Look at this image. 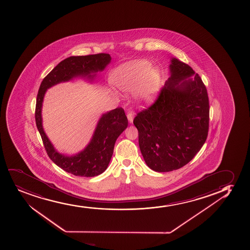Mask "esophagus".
I'll return each mask as SVG.
<instances>
[{
	"instance_id": "1",
	"label": "esophagus",
	"mask_w": 250,
	"mask_h": 250,
	"mask_svg": "<svg viewBox=\"0 0 250 250\" xmlns=\"http://www.w3.org/2000/svg\"><path fill=\"white\" fill-rule=\"evenodd\" d=\"M134 116H135V113L133 112V111H129L128 114H127V118H128V121H129V123H133V120H134Z\"/></svg>"
}]
</instances>
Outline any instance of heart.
<instances>
[{"mask_svg": "<svg viewBox=\"0 0 250 250\" xmlns=\"http://www.w3.org/2000/svg\"><path fill=\"white\" fill-rule=\"evenodd\" d=\"M110 80L121 91L134 92L136 102L144 106L153 104L160 92L159 70L145 60L131 61L120 65L113 71Z\"/></svg>", "mask_w": 250, "mask_h": 250, "instance_id": "obj_1", "label": "heart"}]
</instances>
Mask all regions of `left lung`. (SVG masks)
Here are the masks:
<instances>
[{"instance_id": "8db88e82", "label": "left lung", "mask_w": 250, "mask_h": 250, "mask_svg": "<svg viewBox=\"0 0 250 250\" xmlns=\"http://www.w3.org/2000/svg\"><path fill=\"white\" fill-rule=\"evenodd\" d=\"M168 70L156 101L134 119L144 160L156 172L187 165L202 148L208 130L209 104L202 80L174 57Z\"/></svg>"}]
</instances>
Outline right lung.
I'll return each instance as SVG.
<instances>
[{"mask_svg": "<svg viewBox=\"0 0 250 250\" xmlns=\"http://www.w3.org/2000/svg\"><path fill=\"white\" fill-rule=\"evenodd\" d=\"M111 61L109 54L70 56L60 62L40 85L36 105V123L48 156L56 166L76 176L94 177L102 174L112 157L115 141L128 126V120L122 108L102 114L92 137L84 149L66 155L57 151L49 140L42 125V104L45 94L51 87L73 79L94 82L98 71H103Z\"/></svg>", "mask_w": 250, "mask_h": 250, "instance_id": "right-lung-1", "label": "right lung"}]
</instances>
